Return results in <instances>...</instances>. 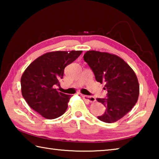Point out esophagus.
Returning a JSON list of instances; mask_svg holds the SVG:
<instances>
[{
  "instance_id": "esophagus-1",
  "label": "esophagus",
  "mask_w": 159,
  "mask_h": 159,
  "mask_svg": "<svg viewBox=\"0 0 159 159\" xmlns=\"http://www.w3.org/2000/svg\"><path fill=\"white\" fill-rule=\"evenodd\" d=\"M83 99L85 100H87L90 102H95L96 101V99L93 96H88V95H82Z\"/></svg>"
}]
</instances>
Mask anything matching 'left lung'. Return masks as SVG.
Listing matches in <instances>:
<instances>
[{"label":"left lung","mask_w":159,"mask_h":159,"mask_svg":"<svg viewBox=\"0 0 159 159\" xmlns=\"http://www.w3.org/2000/svg\"><path fill=\"white\" fill-rule=\"evenodd\" d=\"M83 58L97 81L104 83V88L108 93L107 98L97 99L106 107L104 114L98 119L108 123L117 121L138 102L139 85L135 73L123 59L113 54L90 50Z\"/></svg>","instance_id":"obj_1"}]
</instances>
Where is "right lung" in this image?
I'll list each match as a JSON object with an SVG mask.
<instances>
[{
  "label": "right lung",
  "instance_id": "obj_1",
  "mask_svg": "<svg viewBox=\"0 0 159 159\" xmlns=\"http://www.w3.org/2000/svg\"><path fill=\"white\" fill-rule=\"evenodd\" d=\"M82 51L47 52L29 64L21 78L23 98L31 108L48 119L61 116L68 107L71 95L58 92L64 68L79 57Z\"/></svg>",
  "mask_w": 159,
  "mask_h": 159
}]
</instances>
